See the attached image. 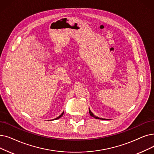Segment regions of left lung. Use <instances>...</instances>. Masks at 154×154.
Here are the masks:
<instances>
[{"instance_id": "1", "label": "left lung", "mask_w": 154, "mask_h": 154, "mask_svg": "<svg viewBox=\"0 0 154 154\" xmlns=\"http://www.w3.org/2000/svg\"><path fill=\"white\" fill-rule=\"evenodd\" d=\"M89 114H90V115L92 116V117H94V118H96V119H103V120H108V119H104V118H99V117H97V116H96L95 115H94V114L93 113L91 112V111L90 110V109H89Z\"/></svg>"}]
</instances>
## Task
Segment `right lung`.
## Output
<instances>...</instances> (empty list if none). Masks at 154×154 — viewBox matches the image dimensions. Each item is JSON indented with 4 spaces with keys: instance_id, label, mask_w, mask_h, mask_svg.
Instances as JSON below:
<instances>
[{
    "instance_id": "right-lung-1",
    "label": "right lung",
    "mask_w": 154,
    "mask_h": 154,
    "mask_svg": "<svg viewBox=\"0 0 154 154\" xmlns=\"http://www.w3.org/2000/svg\"><path fill=\"white\" fill-rule=\"evenodd\" d=\"M63 112L62 113V114L60 115L58 117H57V118H55V119H52V120H55V119H58V118H61L62 116H63Z\"/></svg>"
}]
</instances>
